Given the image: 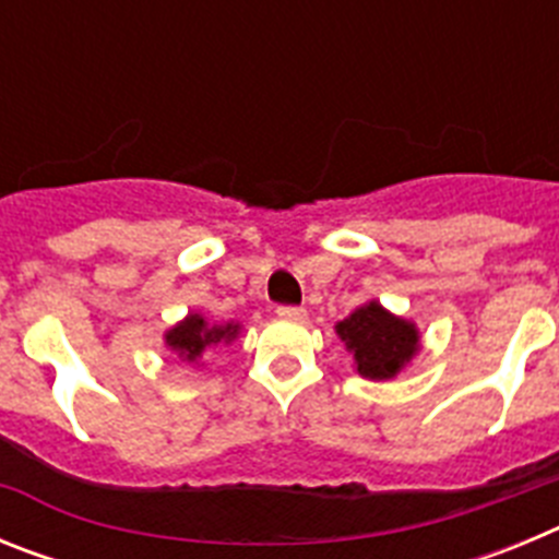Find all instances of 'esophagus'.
I'll list each match as a JSON object with an SVG mask.
<instances>
[{
  "label": "esophagus",
  "mask_w": 559,
  "mask_h": 559,
  "mask_svg": "<svg viewBox=\"0 0 559 559\" xmlns=\"http://www.w3.org/2000/svg\"><path fill=\"white\" fill-rule=\"evenodd\" d=\"M276 316H280L283 322H305V319H308V310L305 308H276Z\"/></svg>",
  "instance_id": "34e87169"
}]
</instances>
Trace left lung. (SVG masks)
I'll return each mask as SVG.
<instances>
[{"label": "left lung", "mask_w": 559, "mask_h": 559, "mask_svg": "<svg viewBox=\"0 0 559 559\" xmlns=\"http://www.w3.org/2000/svg\"><path fill=\"white\" fill-rule=\"evenodd\" d=\"M335 335L353 355L355 372L367 380L397 378L423 349L417 324L386 310L378 299H369L335 324Z\"/></svg>", "instance_id": "left-lung-1"}]
</instances>
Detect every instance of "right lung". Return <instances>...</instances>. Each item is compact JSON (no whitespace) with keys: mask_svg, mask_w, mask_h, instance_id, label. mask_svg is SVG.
<instances>
[{"mask_svg":"<svg viewBox=\"0 0 559 559\" xmlns=\"http://www.w3.org/2000/svg\"><path fill=\"white\" fill-rule=\"evenodd\" d=\"M243 324L237 322H210L204 313L190 310V313L165 330V347L185 364H201L210 349L221 344H231L240 335Z\"/></svg>","mask_w":559,"mask_h":559,"instance_id":"1","label":"right lung"}]
</instances>
